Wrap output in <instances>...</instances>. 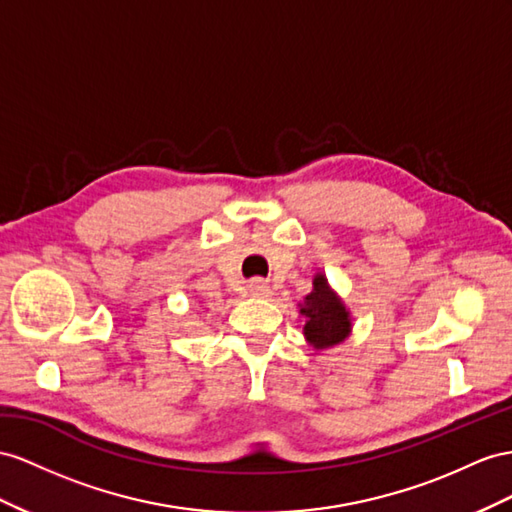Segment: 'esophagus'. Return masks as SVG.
<instances>
[{
    "instance_id": "obj_1",
    "label": "esophagus",
    "mask_w": 512,
    "mask_h": 512,
    "mask_svg": "<svg viewBox=\"0 0 512 512\" xmlns=\"http://www.w3.org/2000/svg\"><path fill=\"white\" fill-rule=\"evenodd\" d=\"M248 292H251V296H257V298H264V296H268L270 294V290H268V285L264 283V281H253L251 285H248Z\"/></svg>"
}]
</instances>
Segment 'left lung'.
<instances>
[{
	"instance_id": "8db88e82",
	"label": "left lung",
	"mask_w": 512,
	"mask_h": 512,
	"mask_svg": "<svg viewBox=\"0 0 512 512\" xmlns=\"http://www.w3.org/2000/svg\"><path fill=\"white\" fill-rule=\"evenodd\" d=\"M300 313L305 316L303 331L307 342L316 350L342 344L352 331L350 311L331 290L324 274H316L313 290L305 296V303L300 305Z\"/></svg>"
}]
</instances>
